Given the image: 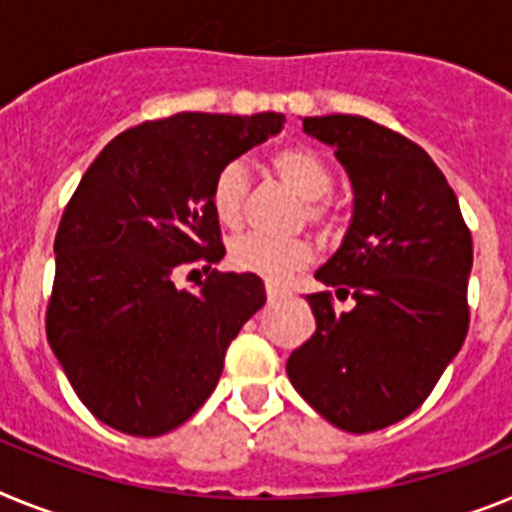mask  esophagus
I'll return each mask as SVG.
<instances>
[{
	"label": "esophagus",
	"mask_w": 512,
	"mask_h": 512,
	"mask_svg": "<svg viewBox=\"0 0 512 512\" xmlns=\"http://www.w3.org/2000/svg\"><path fill=\"white\" fill-rule=\"evenodd\" d=\"M265 293H268V301H281L288 296L286 288L275 286V283H265Z\"/></svg>",
	"instance_id": "esophagus-1"
}]
</instances>
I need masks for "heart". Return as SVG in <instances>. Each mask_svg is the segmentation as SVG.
<instances>
[{
  "label": "heart",
  "instance_id": "heart-1",
  "mask_svg": "<svg viewBox=\"0 0 512 512\" xmlns=\"http://www.w3.org/2000/svg\"><path fill=\"white\" fill-rule=\"evenodd\" d=\"M275 175L304 198V219L319 229H332L337 219L335 203L327 198L332 190L330 167L309 149L288 146L270 157ZM250 198V170L239 159H231L211 182V206L221 224L237 226ZM231 262L244 273H255L268 281H283L311 262V244L306 239H273L257 231L239 234L231 242Z\"/></svg>",
  "mask_w": 512,
  "mask_h": 512
}]
</instances>
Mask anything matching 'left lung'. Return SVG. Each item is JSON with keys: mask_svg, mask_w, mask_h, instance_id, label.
Segmentation results:
<instances>
[{"mask_svg": "<svg viewBox=\"0 0 512 512\" xmlns=\"http://www.w3.org/2000/svg\"><path fill=\"white\" fill-rule=\"evenodd\" d=\"M355 193L345 242L309 293L317 332L286 363L301 397L337 428L373 433L430 397L469 330L471 231L446 175L402 133L361 115L304 118Z\"/></svg>", "mask_w": 512, "mask_h": 512, "instance_id": "obj_1", "label": "left lung"}]
</instances>
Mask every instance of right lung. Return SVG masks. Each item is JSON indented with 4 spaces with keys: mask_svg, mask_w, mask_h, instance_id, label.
<instances>
[{
    "mask_svg": "<svg viewBox=\"0 0 512 512\" xmlns=\"http://www.w3.org/2000/svg\"><path fill=\"white\" fill-rule=\"evenodd\" d=\"M281 113H177L118 133L79 180L56 231L46 337L84 407L139 438L180 428L211 397L242 324L265 304L255 273L171 275L226 255L211 182L281 131Z\"/></svg>",
    "mask_w": 512,
    "mask_h": 512,
    "instance_id": "add662e5",
    "label": "right lung"
}]
</instances>
